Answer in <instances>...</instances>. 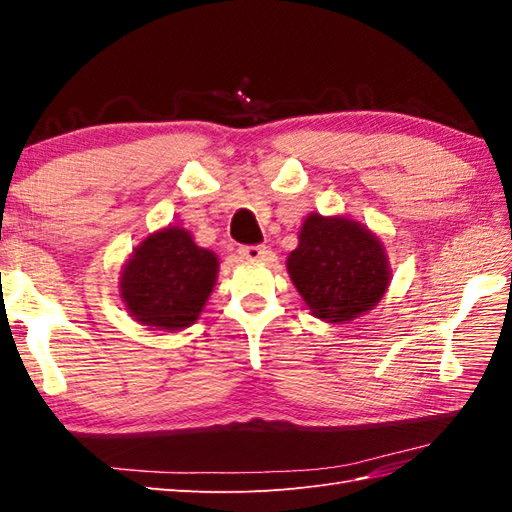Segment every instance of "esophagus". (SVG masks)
<instances>
[{"label": "esophagus", "instance_id": "1", "mask_svg": "<svg viewBox=\"0 0 512 512\" xmlns=\"http://www.w3.org/2000/svg\"><path fill=\"white\" fill-rule=\"evenodd\" d=\"M239 255H242L246 262H259V259H264L268 255V248L266 246H239Z\"/></svg>", "mask_w": 512, "mask_h": 512}]
</instances>
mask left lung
<instances>
[{
    "mask_svg": "<svg viewBox=\"0 0 512 512\" xmlns=\"http://www.w3.org/2000/svg\"><path fill=\"white\" fill-rule=\"evenodd\" d=\"M288 273L314 317L328 323L352 321L372 310L389 284L383 244L367 228L314 213L288 255Z\"/></svg>",
    "mask_w": 512,
    "mask_h": 512,
    "instance_id": "obj_1",
    "label": "left lung"
}]
</instances>
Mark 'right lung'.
Returning a JSON list of instances; mask_svg holds the SVG:
<instances>
[{"instance_id": "right-lung-1", "label": "right lung", "mask_w": 512, "mask_h": 512, "mask_svg": "<svg viewBox=\"0 0 512 512\" xmlns=\"http://www.w3.org/2000/svg\"><path fill=\"white\" fill-rule=\"evenodd\" d=\"M217 257L178 226L149 235L125 264L121 297L132 317L158 330H182L200 317L215 286Z\"/></svg>"}]
</instances>
